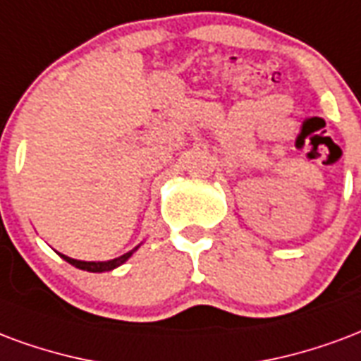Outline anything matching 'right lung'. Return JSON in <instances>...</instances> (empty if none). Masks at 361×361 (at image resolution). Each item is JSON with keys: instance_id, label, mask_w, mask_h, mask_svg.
Wrapping results in <instances>:
<instances>
[{"instance_id": "right-lung-1", "label": "right lung", "mask_w": 361, "mask_h": 361, "mask_svg": "<svg viewBox=\"0 0 361 361\" xmlns=\"http://www.w3.org/2000/svg\"><path fill=\"white\" fill-rule=\"evenodd\" d=\"M137 248H140V245H137L135 248H132V250L126 252V255L118 256V258H113V260H106V262H85V260H76V258H71V256L61 255V252H59V256H61L63 260H66L68 264H72L74 268L84 269V271H92V274H103V271H111V269L122 266V264L126 262L128 258H130Z\"/></svg>"}]
</instances>
